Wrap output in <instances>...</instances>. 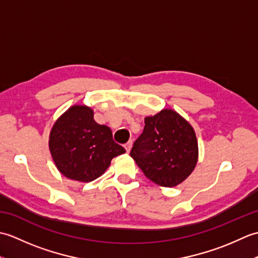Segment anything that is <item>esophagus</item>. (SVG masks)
<instances>
[{
  "label": "esophagus",
  "instance_id": "1",
  "mask_svg": "<svg viewBox=\"0 0 258 258\" xmlns=\"http://www.w3.org/2000/svg\"><path fill=\"white\" fill-rule=\"evenodd\" d=\"M131 149H132V142H127V143L125 144V150H126V152H130L131 151Z\"/></svg>",
  "mask_w": 258,
  "mask_h": 258
}]
</instances>
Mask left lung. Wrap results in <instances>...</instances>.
I'll return each instance as SVG.
<instances>
[{"label": "left lung", "mask_w": 258, "mask_h": 258, "mask_svg": "<svg viewBox=\"0 0 258 258\" xmlns=\"http://www.w3.org/2000/svg\"><path fill=\"white\" fill-rule=\"evenodd\" d=\"M143 133L130 155L145 176L164 187H174L194 171L199 146L193 127L178 113L165 108L144 119Z\"/></svg>", "instance_id": "obj_1"}]
</instances>
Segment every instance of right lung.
<instances>
[{"label":"right lung","mask_w":258,"mask_h":258,"mask_svg":"<svg viewBox=\"0 0 258 258\" xmlns=\"http://www.w3.org/2000/svg\"><path fill=\"white\" fill-rule=\"evenodd\" d=\"M93 109L74 105L54 123L50 133V152L65 177L91 182L106 171L112 158L125 150L113 141L112 131L94 120Z\"/></svg>","instance_id":"1"}]
</instances>
